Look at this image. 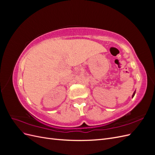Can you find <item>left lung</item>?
I'll list each match as a JSON object with an SVG mask.
<instances>
[{"label": "left lung", "instance_id": "left-lung-1", "mask_svg": "<svg viewBox=\"0 0 155 155\" xmlns=\"http://www.w3.org/2000/svg\"><path fill=\"white\" fill-rule=\"evenodd\" d=\"M135 93H136V91H135L134 92V93H133V94L132 95V98H133V97L134 96V95H135Z\"/></svg>", "mask_w": 155, "mask_h": 155}]
</instances>
